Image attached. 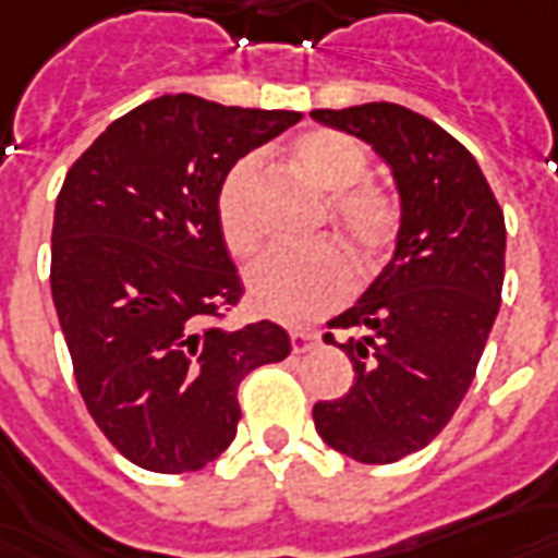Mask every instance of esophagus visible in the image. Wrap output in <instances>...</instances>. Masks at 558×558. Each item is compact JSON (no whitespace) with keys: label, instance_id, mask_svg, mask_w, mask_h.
Segmentation results:
<instances>
[{"label":"esophagus","instance_id":"esophagus-1","mask_svg":"<svg viewBox=\"0 0 558 558\" xmlns=\"http://www.w3.org/2000/svg\"><path fill=\"white\" fill-rule=\"evenodd\" d=\"M290 340L292 352H307V349H313L319 342V331H313V328H295V331H290Z\"/></svg>","mask_w":558,"mask_h":558}]
</instances>
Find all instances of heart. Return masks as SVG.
<instances>
[{
    "label": "heart",
    "mask_w": 558,
    "mask_h": 558,
    "mask_svg": "<svg viewBox=\"0 0 558 558\" xmlns=\"http://www.w3.org/2000/svg\"><path fill=\"white\" fill-rule=\"evenodd\" d=\"M290 159L304 180L333 195L331 221L357 259L373 263L396 245L402 213L390 192L363 183L369 174V156L357 138L337 130H307L292 142ZM257 183V159H242L218 189V230L227 251L239 259L254 257L263 242ZM349 290L352 266L331 242L304 251H271L247 271L251 304L283 322L316 319L337 307Z\"/></svg>",
    "instance_id": "heart-1"
}]
</instances>
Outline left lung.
Wrapping results in <instances>:
<instances>
[{
	"label": "left lung",
	"instance_id": "8db88e82",
	"mask_svg": "<svg viewBox=\"0 0 558 558\" xmlns=\"http://www.w3.org/2000/svg\"><path fill=\"white\" fill-rule=\"evenodd\" d=\"M373 144L393 171L402 225L393 259L328 322L349 354V393L313 405L322 440L361 464H393L432 444L473 384L499 313L506 221L476 159L447 130L396 102L316 109Z\"/></svg>",
	"mask_w": 558,
	"mask_h": 558
}]
</instances>
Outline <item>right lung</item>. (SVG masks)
<instances>
[{"instance_id": "obj_1", "label": "right lung", "mask_w": 558, "mask_h": 558, "mask_svg": "<svg viewBox=\"0 0 558 558\" xmlns=\"http://www.w3.org/2000/svg\"><path fill=\"white\" fill-rule=\"evenodd\" d=\"M299 111L159 97L102 132L64 177L52 301L88 414L123 458L189 473L225 452L239 384L290 354L275 322L227 331L242 280L218 230V189Z\"/></svg>"}]
</instances>
